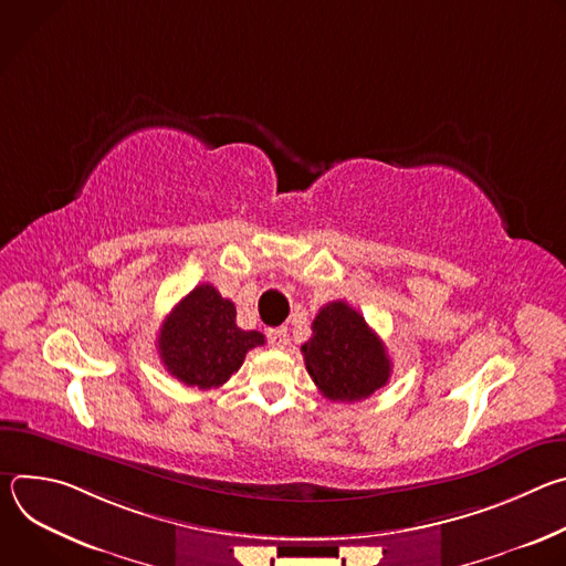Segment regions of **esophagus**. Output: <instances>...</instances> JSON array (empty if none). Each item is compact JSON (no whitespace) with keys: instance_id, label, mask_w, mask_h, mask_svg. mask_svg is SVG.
<instances>
[{"instance_id":"esophagus-1","label":"esophagus","mask_w":566,"mask_h":566,"mask_svg":"<svg viewBox=\"0 0 566 566\" xmlns=\"http://www.w3.org/2000/svg\"><path fill=\"white\" fill-rule=\"evenodd\" d=\"M266 338H269V345L275 347V349H284L289 345V332L286 327H273L266 332Z\"/></svg>"}]
</instances>
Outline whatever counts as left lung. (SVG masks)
<instances>
[{
  "label": "left lung",
  "mask_w": 566,
  "mask_h": 566,
  "mask_svg": "<svg viewBox=\"0 0 566 566\" xmlns=\"http://www.w3.org/2000/svg\"><path fill=\"white\" fill-rule=\"evenodd\" d=\"M313 336L302 345L304 365L322 396L354 402L387 385L391 360L365 317L343 300L322 306Z\"/></svg>",
  "instance_id": "left-lung-1"
}]
</instances>
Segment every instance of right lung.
Segmentation results:
<instances>
[{
	"instance_id": "obj_1",
	"label": "right lung",
	"mask_w": 566,
	"mask_h": 566,
	"mask_svg": "<svg viewBox=\"0 0 566 566\" xmlns=\"http://www.w3.org/2000/svg\"><path fill=\"white\" fill-rule=\"evenodd\" d=\"M234 317V304L212 284L192 289L158 332V356L166 369L188 387H221L251 349L264 345L260 332L239 329Z\"/></svg>"
}]
</instances>
